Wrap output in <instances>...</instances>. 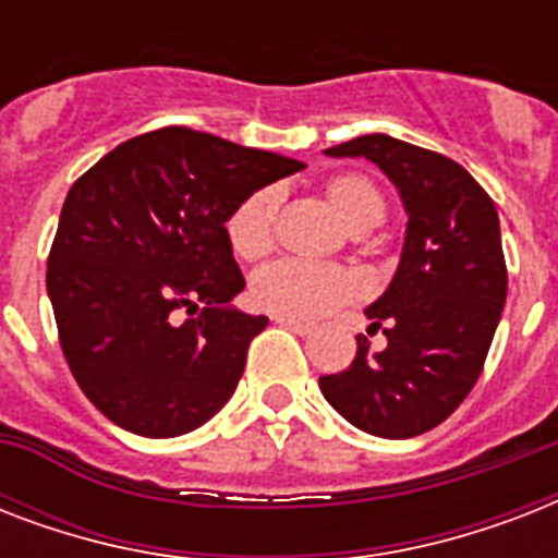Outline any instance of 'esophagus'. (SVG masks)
<instances>
[{"label":"esophagus","instance_id":"34e87169","mask_svg":"<svg viewBox=\"0 0 558 558\" xmlns=\"http://www.w3.org/2000/svg\"><path fill=\"white\" fill-rule=\"evenodd\" d=\"M275 322L280 324V327H287V330L298 332V336H310L313 332V324H304V322H295V318H275Z\"/></svg>","mask_w":558,"mask_h":558}]
</instances>
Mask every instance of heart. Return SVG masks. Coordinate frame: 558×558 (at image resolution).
Returning <instances> with one entry per match:
<instances>
[{"label": "heart", "mask_w": 558, "mask_h": 558, "mask_svg": "<svg viewBox=\"0 0 558 558\" xmlns=\"http://www.w3.org/2000/svg\"><path fill=\"white\" fill-rule=\"evenodd\" d=\"M327 199L350 231L379 226L385 199L371 179L344 173L327 182ZM278 210V193L257 191L245 196L226 222L231 252L243 260H260L271 248V222ZM356 295V280L339 266L306 260H278L263 266L252 278L254 304L280 318L313 322L348 304Z\"/></svg>", "instance_id": "b5f03b06"}]
</instances>
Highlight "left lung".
Instances as JSON below:
<instances>
[{
  "instance_id": "obj_1",
  "label": "left lung",
  "mask_w": 558,
  "mask_h": 558,
  "mask_svg": "<svg viewBox=\"0 0 558 558\" xmlns=\"http://www.w3.org/2000/svg\"><path fill=\"white\" fill-rule=\"evenodd\" d=\"M324 153L373 161L397 187L408 222L397 271L365 310L367 335L389 324V348L373 354L359 336L353 365L322 376L318 388L362 432L416 437L466 399L501 322L507 266L498 210L458 161L393 135H359Z\"/></svg>"
}]
</instances>
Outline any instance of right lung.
Masks as SVG:
<instances>
[{
  "instance_id": "right-lung-1",
  "label": "right lung",
  "mask_w": 558,
  "mask_h": 558,
  "mask_svg": "<svg viewBox=\"0 0 558 558\" xmlns=\"http://www.w3.org/2000/svg\"><path fill=\"white\" fill-rule=\"evenodd\" d=\"M298 170L278 153L168 126L118 144L74 182L46 287L65 362L107 420L179 437L231 399L269 318L231 306L245 280L226 222Z\"/></svg>"
}]
</instances>
